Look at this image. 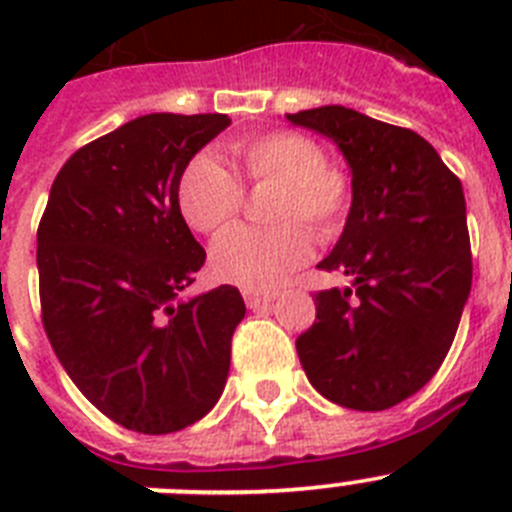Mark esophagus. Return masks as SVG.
Listing matches in <instances>:
<instances>
[{
  "label": "esophagus",
  "mask_w": 512,
  "mask_h": 512,
  "mask_svg": "<svg viewBox=\"0 0 512 512\" xmlns=\"http://www.w3.org/2000/svg\"><path fill=\"white\" fill-rule=\"evenodd\" d=\"M243 297H246V305L251 307V310H259V307L271 305V302L277 300V295H274V292H251V289H248V292H243Z\"/></svg>",
  "instance_id": "esophagus-1"
}]
</instances>
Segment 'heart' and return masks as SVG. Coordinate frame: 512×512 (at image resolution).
<instances>
[{
	"instance_id": "b5f03b06",
	"label": "heart",
	"mask_w": 512,
	"mask_h": 512,
	"mask_svg": "<svg viewBox=\"0 0 512 512\" xmlns=\"http://www.w3.org/2000/svg\"><path fill=\"white\" fill-rule=\"evenodd\" d=\"M233 156L251 184H279L271 217L277 228H233L215 241L210 264L217 279L243 289H271L300 269L312 253L311 225L330 241L346 225L354 187L351 176L328 164L318 140L295 130H269L238 140ZM182 217L197 233H220L243 210V187L212 156H194L176 187Z\"/></svg>"
}]
</instances>
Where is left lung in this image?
<instances>
[{"label":"left lung","instance_id":"obj_1","mask_svg":"<svg viewBox=\"0 0 512 512\" xmlns=\"http://www.w3.org/2000/svg\"><path fill=\"white\" fill-rule=\"evenodd\" d=\"M328 135L351 166L354 200L320 269L354 279L315 295L297 338L307 379L330 402L387 410L431 382L472 289L459 176L418 133L341 104L287 115Z\"/></svg>","mask_w":512,"mask_h":512}]
</instances>
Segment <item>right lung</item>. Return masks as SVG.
Masks as SVG:
<instances>
[{
    "instance_id": "right-lung-1",
    "label": "right lung",
    "mask_w": 512,
    "mask_h": 512,
    "mask_svg": "<svg viewBox=\"0 0 512 512\" xmlns=\"http://www.w3.org/2000/svg\"><path fill=\"white\" fill-rule=\"evenodd\" d=\"M228 115L135 117L63 164L38 225L43 328L99 413L138 433L212 410L246 315L230 284L179 300L205 264L176 187Z\"/></svg>"
}]
</instances>
